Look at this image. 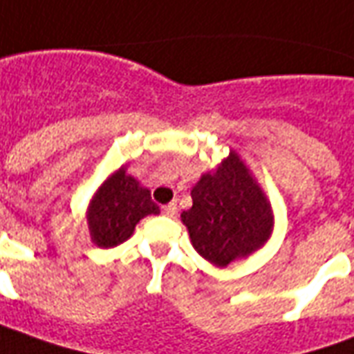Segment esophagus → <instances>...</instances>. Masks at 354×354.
<instances>
[{"label": "esophagus", "mask_w": 354, "mask_h": 354, "mask_svg": "<svg viewBox=\"0 0 354 354\" xmlns=\"http://www.w3.org/2000/svg\"><path fill=\"white\" fill-rule=\"evenodd\" d=\"M162 213L164 215H167V217H173L175 213H177V204H167L162 207Z\"/></svg>", "instance_id": "34e87169"}]
</instances>
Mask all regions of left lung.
Masks as SVG:
<instances>
[{
	"mask_svg": "<svg viewBox=\"0 0 354 354\" xmlns=\"http://www.w3.org/2000/svg\"><path fill=\"white\" fill-rule=\"evenodd\" d=\"M192 207L181 219L204 259L225 267L255 252L269 238L272 217L267 198L236 152L207 173L190 192Z\"/></svg>",
	"mask_w": 354,
	"mask_h": 354,
	"instance_id": "left-lung-1",
	"label": "left lung"
}]
</instances>
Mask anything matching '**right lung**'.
Masks as SVG:
<instances>
[{"label":"right lung","mask_w":354,"mask_h":354,"mask_svg":"<svg viewBox=\"0 0 354 354\" xmlns=\"http://www.w3.org/2000/svg\"><path fill=\"white\" fill-rule=\"evenodd\" d=\"M160 213L150 190L139 187L125 169H118L95 194L89 207V230L93 242L101 248H114L133 234L135 225L145 215Z\"/></svg>","instance_id":"1"}]
</instances>
